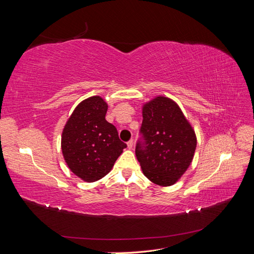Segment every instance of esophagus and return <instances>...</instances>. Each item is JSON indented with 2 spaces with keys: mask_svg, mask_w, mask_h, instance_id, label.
Instances as JSON below:
<instances>
[{
  "mask_svg": "<svg viewBox=\"0 0 254 254\" xmlns=\"http://www.w3.org/2000/svg\"><path fill=\"white\" fill-rule=\"evenodd\" d=\"M127 147L129 148V149H131L132 147H133V140L131 139L130 141H128V143H127Z\"/></svg>",
  "mask_w": 254,
  "mask_h": 254,
  "instance_id": "34e87169",
  "label": "esophagus"
}]
</instances>
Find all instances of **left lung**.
Returning <instances> with one entry per match:
<instances>
[{"label": "left lung", "instance_id": "8db88e82", "mask_svg": "<svg viewBox=\"0 0 254 254\" xmlns=\"http://www.w3.org/2000/svg\"><path fill=\"white\" fill-rule=\"evenodd\" d=\"M140 144L135 156L143 174L155 184L171 187L187 172L194 158L197 137L195 130L173 99L156 96L142 107Z\"/></svg>", "mask_w": 254, "mask_h": 254}]
</instances>
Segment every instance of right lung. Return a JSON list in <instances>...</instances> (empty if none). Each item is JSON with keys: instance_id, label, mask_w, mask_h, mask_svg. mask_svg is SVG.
Masks as SVG:
<instances>
[{"instance_id": "right-lung-1", "label": "right lung", "mask_w": 254, "mask_h": 254, "mask_svg": "<svg viewBox=\"0 0 254 254\" xmlns=\"http://www.w3.org/2000/svg\"><path fill=\"white\" fill-rule=\"evenodd\" d=\"M108 104L101 96L80 102L66 121L61 150L71 172L83 181L94 182L108 174L127 145L106 121Z\"/></svg>"}]
</instances>
